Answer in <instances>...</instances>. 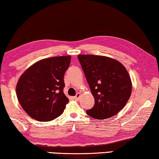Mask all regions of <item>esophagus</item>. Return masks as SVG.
Masks as SVG:
<instances>
[{"mask_svg":"<svg viewBox=\"0 0 159 159\" xmlns=\"http://www.w3.org/2000/svg\"><path fill=\"white\" fill-rule=\"evenodd\" d=\"M80 95H81V94H80V93H77V95H76V96L73 97V99H75V100H77H77H79V99H80Z\"/></svg>","mask_w":159,"mask_h":159,"instance_id":"1","label":"esophagus"}]
</instances>
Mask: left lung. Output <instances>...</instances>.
<instances>
[{
	"label": "left lung",
	"mask_w": 159,
	"mask_h": 159,
	"mask_svg": "<svg viewBox=\"0 0 159 159\" xmlns=\"http://www.w3.org/2000/svg\"><path fill=\"white\" fill-rule=\"evenodd\" d=\"M78 60L94 98V107L87 114L97 119L116 115L131 94L127 70L119 61L105 56L79 55Z\"/></svg>",
	"instance_id": "8db88e82"
}]
</instances>
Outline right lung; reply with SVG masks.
I'll list each match as a JSON object with an SVG mask.
<instances>
[{
	"label": "right lung",
	"mask_w": 159,
	"mask_h": 159,
	"mask_svg": "<svg viewBox=\"0 0 159 159\" xmlns=\"http://www.w3.org/2000/svg\"><path fill=\"white\" fill-rule=\"evenodd\" d=\"M71 56L49 57L28 68L16 86L22 108L32 118L50 121L63 113L69 99L65 96L64 75Z\"/></svg>",
	"instance_id": "1"
}]
</instances>
